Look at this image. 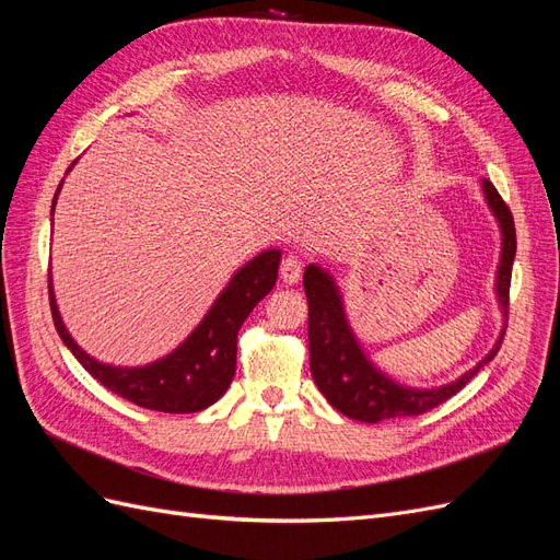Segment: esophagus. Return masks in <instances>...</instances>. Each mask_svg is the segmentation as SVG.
I'll return each mask as SVG.
<instances>
[{
  "mask_svg": "<svg viewBox=\"0 0 560 560\" xmlns=\"http://www.w3.org/2000/svg\"><path fill=\"white\" fill-rule=\"evenodd\" d=\"M301 273H303V264L299 257H294V254H287V257L282 259L280 264V278L284 284H294L301 280Z\"/></svg>",
  "mask_w": 560,
  "mask_h": 560,
  "instance_id": "34e87169",
  "label": "esophagus"
}]
</instances>
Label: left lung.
I'll return each mask as SVG.
<instances>
[{
  "label": "left lung",
  "instance_id": "left-lung-1",
  "mask_svg": "<svg viewBox=\"0 0 560 560\" xmlns=\"http://www.w3.org/2000/svg\"><path fill=\"white\" fill-rule=\"evenodd\" d=\"M481 194L490 214L500 229V261L495 270V299L502 313V329L488 354L474 364L463 376L436 387L401 385L366 358L358 336H354L346 301L336 278L327 268L308 264L303 273V290L308 296V343H311V374L325 399L343 416L360 422H381L389 418L420 416L434 406L444 404L479 374L495 358L504 329L506 306H510L512 264L516 257V229L514 217L495 186L481 179Z\"/></svg>",
  "mask_w": 560,
  "mask_h": 560
}]
</instances>
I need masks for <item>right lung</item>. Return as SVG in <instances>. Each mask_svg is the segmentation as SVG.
<instances>
[{
	"label": "right lung",
	"mask_w": 560,
	"mask_h": 560,
	"mask_svg": "<svg viewBox=\"0 0 560 560\" xmlns=\"http://www.w3.org/2000/svg\"><path fill=\"white\" fill-rule=\"evenodd\" d=\"M74 163L67 167V173L72 171ZM60 189L62 182L58 184L54 206H50V219H54ZM280 257L282 252L273 247L252 257L229 278L208 313L175 350L140 366L100 362L74 341L58 308L54 278H48L50 313H54V325L62 343L72 350L79 364L114 395L151 411L196 413L208 409L229 389L235 374L238 331L254 306L276 287Z\"/></svg>",
	"instance_id": "obj_1"
}]
</instances>
